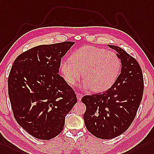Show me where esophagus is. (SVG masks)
Here are the masks:
<instances>
[{"instance_id":"obj_1","label":"esophagus","mask_w":154,"mask_h":154,"mask_svg":"<svg viewBox=\"0 0 154 154\" xmlns=\"http://www.w3.org/2000/svg\"><path fill=\"white\" fill-rule=\"evenodd\" d=\"M76 96H77L78 101H80L82 98V97H83L82 94H81V93H76Z\"/></svg>"}]
</instances>
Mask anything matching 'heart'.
<instances>
[{
	"label": "heart",
	"mask_w": 154,
	"mask_h": 154,
	"mask_svg": "<svg viewBox=\"0 0 154 154\" xmlns=\"http://www.w3.org/2000/svg\"><path fill=\"white\" fill-rule=\"evenodd\" d=\"M121 62L115 52L103 48L85 46L74 51L70 59L60 63L59 70L64 80L71 85L82 77L85 79L80 88H91L100 93L109 89L117 80Z\"/></svg>",
	"instance_id": "heart-1"
}]
</instances>
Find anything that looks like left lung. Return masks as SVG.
<instances>
[{"mask_svg": "<svg viewBox=\"0 0 154 154\" xmlns=\"http://www.w3.org/2000/svg\"><path fill=\"white\" fill-rule=\"evenodd\" d=\"M122 69L114 84L102 93L82 97L86 106L84 119L86 128L95 137L111 139L129 128L135 118L144 92L142 69L137 60L118 46Z\"/></svg>", "mask_w": 154, "mask_h": 154, "instance_id": "8db88e82", "label": "left lung"}]
</instances>
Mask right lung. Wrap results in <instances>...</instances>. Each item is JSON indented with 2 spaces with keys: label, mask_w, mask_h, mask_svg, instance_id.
Instances as JSON below:
<instances>
[{
  "label": "right lung",
  "mask_w": 154,
  "mask_h": 154,
  "mask_svg": "<svg viewBox=\"0 0 154 154\" xmlns=\"http://www.w3.org/2000/svg\"><path fill=\"white\" fill-rule=\"evenodd\" d=\"M74 44L34 47L18 55L11 69L8 88L14 118L38 139L57 136L77 103L76 93L59 74L61 58Z\"/></svg>",
  "instance_id": "obj_1"
}]
</instances>
